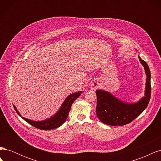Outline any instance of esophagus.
<instances>
[{"label": "esophagus", "mask_w": 161, "mask_h": 161, "mask_svg": "<svg viewBox=\"0 0 161 161\" xmlns=\"http://www.w3.org/2000/svg\"><path fill=\"white\" fill-rule=\"evenodd\" d=\"M91 87H92V89H96L97 87L98 86V85H96L95 83H91Z\"/></svg>", "instance_id": "1"}]
</instances>
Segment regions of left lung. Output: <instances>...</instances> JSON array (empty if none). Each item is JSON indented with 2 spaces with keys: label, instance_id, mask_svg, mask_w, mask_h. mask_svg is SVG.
<instances>
[{
  "label": "left lung",
  "instance_id": "8db88e82",
  "mask_svg": "<svg viewBox=\"0 0 161 161\" xmlns=\"http://www.w3.org/2000/svg\"><path fill=\"white\" fill-rule=\"evenodd\" d=\"M139 60L144 66L147 82L144 97L134 103H125L110 92L97 90V116L103 124L109 125H124L132 121L147 108L151 95L150 72L147 63L139 56Z\"/></svg>",
  "mask_w": 161,
  "mask_h": 161
}]
</instances>
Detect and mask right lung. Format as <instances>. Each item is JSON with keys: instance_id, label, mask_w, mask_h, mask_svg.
Returning a JSON list of instances; mask_svg holds the SVG:
<instances>
[{"instance_id": "obj_1", "label": "right lung", "mask_w": 161, "mask_h": 161, "mask_svg": "<svg viewBox=\"0 0 161 161\" xmlns=\"http://www.w3.org/2000/svg\"><path fill=\"white\" fill-rule=\"evenodd\" d=\"M82 91H79L69 95L66 97L64 101L63 102L62 106L60 107V109L57 111V113L50 118L42 121H33L25 118H23V117H21V118L25 121H27V123L37 129L50 130L57 128L65 122L68 116H69V114L72 103L80 95ZM13 106L17 114L19 116H21L20 113L17 109L16 107L14 105Z\"/></svg>"}]
</instances>
